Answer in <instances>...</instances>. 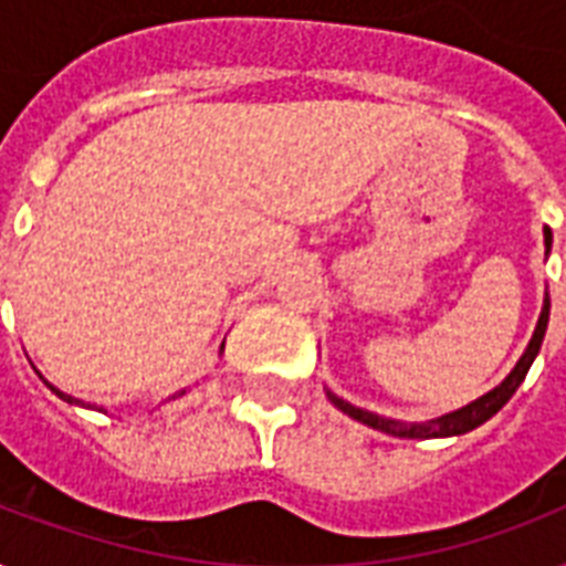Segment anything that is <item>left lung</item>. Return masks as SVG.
<instances>
[{
  "instance_id": "obj_1",
  "label": "left lung",
  "mask_w": 566,
  "mask_h": 566,
  "mask_svg": "<svg viewBox=\"0 0 566 566\" xmlns=\"http://www.w3.org/2000/svg\"><path fill=\"white\" fill-rule=\"evenodd\" d=\"M544 243H546V255H549V247H553V231L549 229H544ZM546 323H549V293L544 296V308H541V317H537L535 335H532V340H528L526 353H523V358L517 361V367L505 376V381L493 387L491 394L479 396L475 402L464 405V408H458V411L452 413H443V417H438V420H426V422L387 420V417H378V413L373 411L355 408L353 402H346V399L335 396L332 390H326V396L337 405V408H340V411L349 413L353 420L364 422V426H370V429L385 431V434H394V438L429 440V438H455V434H467V431L479 429L482 422L491 420L493 413L500 411L502 405L517 394V387L523 385L528 367H532V361H535L537 353H541V344H544V335H546Z\"/></svg>"
}]
</instances>
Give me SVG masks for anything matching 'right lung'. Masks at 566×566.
Returning a JSON list of instances; mask_svg holds the SVG:
<instances>
[{"label": "right lung", "instance_id": "1", "mask_svg": "<svg viewBox=\"0 0 566 566\" xmlns=\"http://www.w3.org/2000/svg\"><path fill=\"white\" fill-rule=\"evenodd\" d=\"M46 385H49V381H46ZM49 387H52V385H49ZM52 394H55V396H61V399H64V402H70V405H84L82 399H75V396L64 394V390H57V387H52ZM87 408H96V405H87Z\"/></svg>", "mask_w": 566, "mask_h": 566}]
</instances>
